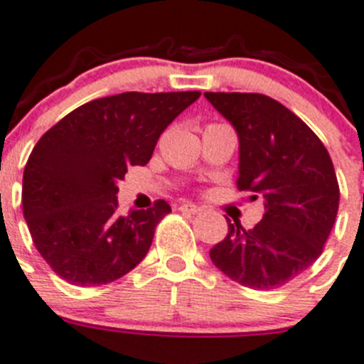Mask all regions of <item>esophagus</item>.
I'll list each match as a JSON object with an SVG mask.
<instances>
[{"mask_svg":"<svg viewBox=\"0 0 364 364\" xmlns=\"http://www.w3.org/2000/svg\"><path fill=\"white\" fill-rule=\"evenodd\" d=\"M178 209H180V211H184V213H193V215H195V213L202 211V208H200V205L191 204V202H184V204H180Z\"/></svg>","mask_w":364,"mask_h":364,"instance_id":"34e87169","label":"esophagus"}]
</instances>
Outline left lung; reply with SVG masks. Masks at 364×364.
I'll use <instances>...</instances> for the list:
<instances>
[{"label": "left lung", "mask_w": 364, "mask_h": 364, "mask_svg": "<svg viewBox=\"0 0 364 364\" xmlns=\"http://www.w3.org/2000/svg\"><path fill=\"white\" fill-rule=\"evenodd\" d=\"M238 135L240 191L263 198L252 229L229 223L209 251L225 276L271 291L301 274L321 255L336 222L339 186L328 151L298 115L262 93L205 92Z\"/></svg>", "instance_id": "1"}]
</instances>
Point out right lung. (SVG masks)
<instances>
[{
    "label": "right lung",
    "mask_w": 364,
    "mask_h": 364,
    "mask_svg": "<svg viewBox=\"0 0 364 364\" xmlns=\"http://www.w3.org/2000/svg\"><path fill=\"white\" fill-rule=\"evenodd\" d=\"M200 92H126L79 106L39 139L23 173V215L39 255L72 285L115 282L144 259L171 213H117V182L146 166L160 133Z\"/></svg>",
    "instance_id": "right-lung-1"
}]
</instances>
